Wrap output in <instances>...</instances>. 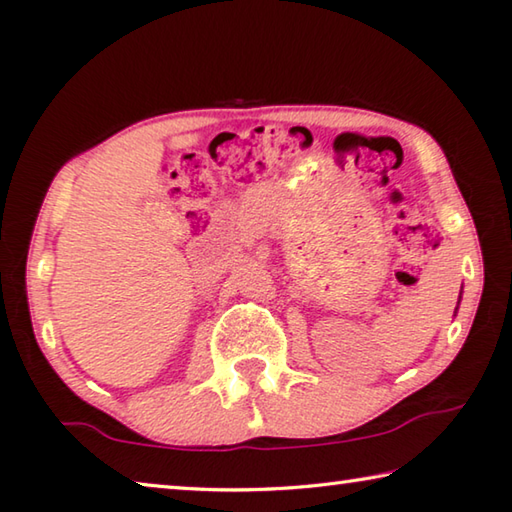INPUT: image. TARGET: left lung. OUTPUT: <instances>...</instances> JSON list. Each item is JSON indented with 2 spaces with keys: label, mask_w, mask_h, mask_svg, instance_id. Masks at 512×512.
Returning <instances> with one entry per match:
<instances>
[{
  "label": "left lung",
  "mask_w": 512,
  "mask_h": 512,
  "mask_svg": "<svg viewBox=\"0 0 512 512\" xmlns=\"http://www.w3.org/2000/svg\"><path fill=\"white\" fill-rule=\"evenodd\" d=\"M458 302H461V296H458Z\"/></svg>",
  "instance_id": "obj_1"
}]
</instances>
